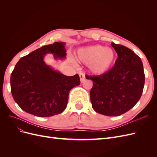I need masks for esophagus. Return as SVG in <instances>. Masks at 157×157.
<instances>
[{"label":"esophagus","mask_w":157,"mask_h":157,"mask_svg":"<svg viewBox=\"0 0 157 157\" xmlns=\"http://www.w3.org/2000/svg\"><path fill=\"white\" fill-rule=\"evenodd\" d=\"M79 77H80V82H83L86 78H85V74L83 73H79Z\"/></svg>","instance_id":"obj_1"}]
</instances>
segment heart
Wrapping results in <instances>:
<instances>
[{
  "label": "heart",
  "instance_id": "obj_1",
  "mask_svg": "<svg viewBox=\"0 0 157 157\" xmlns=\"http://www.w3.org/2000/svg\"><path fill=\"white\" fill-rule=\"evenodd\" d=\"M115 52L110 47L93 45L79 49L77 59L84 63H88L92 73L101 75L111 68L115 59Z\"/></svg>",
  "mask_w": 157,
  "mask_h": 157
}]
</instances>
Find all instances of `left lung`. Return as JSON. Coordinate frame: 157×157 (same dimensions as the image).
<instances>
[{
    "instance_id": "8db88e82",
    "label": "left lung",
    "mask_w": 157,
    "mask_h": 157,
    "mask_svg": "<svg viewBox=\"0 0 157 157\" xmlns=\"http://www.w3.org/2000/svg\"><path fill=\"white\" fill-rule=\"evenodd\" d=\"M118 54L115 65L92 80L90 96L94 110L103 115L117 117L134 107L140 100L145 84L144 66L140 57L126 46L112 42Z\"/></svg>"
}]
</instances>
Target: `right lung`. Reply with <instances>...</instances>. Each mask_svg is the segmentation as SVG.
I'll return each mask as SVG.
<instances>
[{
	"label": "right lung",
	"mask_w": 157,
	"mask_h": 157,
	"mask_svg": "<svg viewBox=\"0 0 157 157\" xmlns=\"http://www.w3.org/2000/svg\"><path fill=\"white\" fill-rule=\"evenodd\" d=\"M65 44L56 42L23 56L10 77L13 98L23 111L39 117L61 113L67 107L70 90L80 84L78 75L65 76L46 65V54L55 59L65 58Z\"/></svg>",
	"instance_id": "obj_1"
}]
</instances>
